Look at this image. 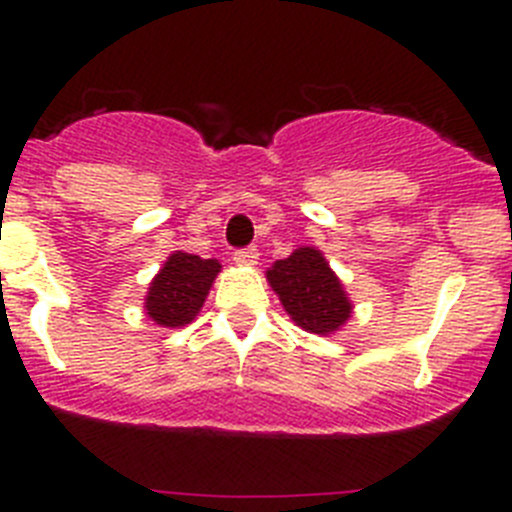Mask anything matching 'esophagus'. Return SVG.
<instances>
[{
  "label": "esophagus",
  "mask_w": 512,
  "mask_h": 512,
  "mask_svg": "<svg viewBox=\"0 0 512 512\" xmlns=\"http://www.w3.org/2000/svg\"><path fill=\"white\" fill-rule=\"evenodd\" d=\"M233 261L238 266H253L259 264V248L256 246H248V248H238L233 253Z\"/></svg>",
  "instance_id": "esophagus-1"
}]
</instances>
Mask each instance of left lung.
Listing matches in <instances>:
<instances>
[{"label":"left lung","instance_id":"8db88e82","mask_svg":"<svg viewBox=\"0 0 512 512\" xmlns=\"http://www.w3.org/2000/svg\"><path fill=\"white\" fill-rule=\"evenodd\" d=\"M266 279L289 318L310 333L328 336L351 318V300L318 248H297L271 266Z\"/></svg>","mask_w":512,"mask_h":512}]
</instances>
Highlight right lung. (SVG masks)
<instances>
[{"label":"right lung","mask_w":512,"mask_h":512,"mask_svg":"<svg viewBox=\"0 0 512 512\" xmlns=\"http://www.w3.org/2000/svg\"><path fill=\"white\" fill-rule=\"evenodd\" d=\"M220 261L176 251L161 266L146 295L148 318L164 328H182L197 318L215 282Z\"/></svg>","instance_id":"1"}]
</instances>
